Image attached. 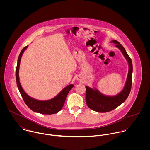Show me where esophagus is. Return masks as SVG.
Wrapping results in <instances>:
<instances>
[{
  "label": "esophagus",
  "instance_id": "obj_1",
  "mask_svg": "<svg viewBox=\"0 0 150 150\" xmlns=\"http://www.w3.org/2000/svg\"><path fill=\"white\" fill-rule=\"evenodd\" d=\"M77 80H79V81H81V77H77Z\"/></svg>",
  "mask_w": 150,
  "mask_h": 150
}]
</instances>
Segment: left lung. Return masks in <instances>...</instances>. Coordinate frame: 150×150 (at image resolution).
Instances as JSON below:
<instances>
[{"instance_id":"obj_1","label":"left lung","mask_w":150,"mask_h":150,"mask_svg":"<svg viewBox=\"0 0 150 150\" xmlns=\"http://www.w3.org/2000/svg\"><path fill=\"white\" fill-rule=\"evenodd\" d=\"M111 43L115 44L128 62V73L125 86L122 90L114 96L106 95L101 93L97 88H91L86 86V100L87 106L91 109L98 112H106L118 107L123 103L130 93L132 83L133 66L130 58L127 54L124 47L115 40H112Z\"/></svg>"}]
</instances>
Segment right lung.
Returning a JSON list of instances; mask_svg holds the SVG:
<instances>
[{
  "label": "right lung",
  "instance_id": "1",
  "mask_svg": "<svg viewBox=\"0 0 150 150\" xmlns=\"http://www.w3.org/2000/svg\"><path fill=\"white\" fill-rule=\"evenodd\" d=\"M28 45L26 46L22 50L17 61L16 77L19 91L25 104L34 112L42 114H52L57 113L64 106L66 98L70 90L74 86V85L70 84L69 86H66L57 95L50 100H40L29 96L23 89L19 78V69L21 58L23 53L28 48Z\"/></svg>",
  "mask_w": 150,
  "mask_h": 150
}]
</instances>
